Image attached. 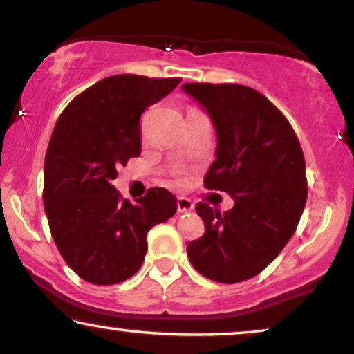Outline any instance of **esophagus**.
Listing matches in <instances>:
<instances>
[{
  "label": "esophagus",
  "mask_w": 354,
  "mask_h": 354,
  "mask_svg": "<svg viewBox=\"0 0 354 354\" xmlns=\"http://www.w3.org/2000/svg\"><path fill=\"white\" fill-rule=\"evenodd\" d=\"M176 207H178V214H187V212L194 210V202L187 199V197H178Z\"/></svg>",
  "instance_id": "obj_1"
}]
</instances>
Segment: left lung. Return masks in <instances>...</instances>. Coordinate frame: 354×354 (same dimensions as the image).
I'll return each instance as SVG.
<instances>
[{"label": "left lung", "instance_id": "left-lung-1", "mask_svg": "<svg viewBox=\"0 0 354 354\" xmlns=\"http://www.w3.org/2000/svg\"><path fill=\"white\" fill-rule=\"evenodd\" d=\"M216 129L207 189L234 199L220 214L196 205L205 233L187 244L192 267L209 280L238 283L261 273L296 232L308 199L306 163L295 129L261 92L239 84H185Z\"/></svg>", "mask_w": 354, "mask_h": 354}]
</instances>
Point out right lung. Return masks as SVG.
<instances>
[{
  "mask_svg": "<svg viewBox=\"0 0 354 354\" xmlns=\"http://www.w3.org/2000/svg\"><path fill=\"white\" fill-rule=\"evenodd\" d=\"M180 77L118 74L102 79L61 113L45 155L44 204L64 262L93 285L128 280L142 266L147 232L176 212V199L150 187L131 204L111 181L140 153L139 120Z\"/></svg>",
  "mask_w": 354,
  "mask_h": 354,
  "instance_id": "right-lung-1",
  "label": "right lung"
}]
</instances>
